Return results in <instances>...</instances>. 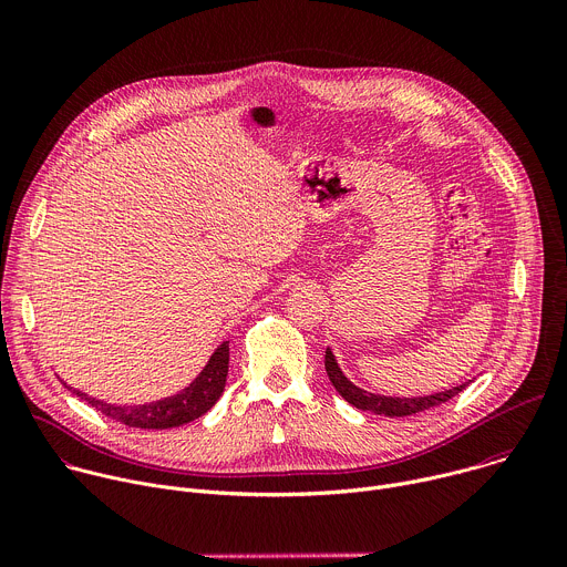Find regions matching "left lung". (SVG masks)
Segmentation results:
<instances>
[{
	"mask_svg": "<svg viewBox=\"0 0 567 567\" xmlns=\"http://www.w3.org/2000/svg\"><path fill=\"white\" fill-rule=\"evenodd\" d=\"M326 370H328V377H330L332 385L337 388V392L348 403H352L354 409L370 411L374 415H385V417H406V415H415V413L429 411L433 406H440V403L453 399L455 394H460L471 383V381H466V383H460V385L449 388L444 392H435V394H426V396H385V394H374V392H368V390L354 385L343 374V370L339 368L337 357H334V352L330 348L326 350Z\"/></svg>",
	"mask_w": 567,
	"mask_h": 567,
	"instance_id": "8db88e82",
	"label": "left lung"
}]
</instances>
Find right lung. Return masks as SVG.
Returning <instances> with one entry per match:
<instances>
[{"label": "right lung", "mask_w": 567, "mask_h": 567, "mask_svg": "<svg viewBox=\"0 0 567 567\" xmlns=\"http://www.w3.org/2000/svg\"><path fill=\"white\" fill-rule=\"evenodd\" d=\"M228 374V341H224L208 359L204 370L193 379L190 385H186L182 392L164 396L158 401L138 403V406H118V403H107L103 399L90 396L80 390H73L71 385H64L73 390L83 401L92 403V409L101 411L105 417L116 420L132 429H175L184 426L204 413H208L217 399L224 392Z\"/></svg>", "instance_id": "add662e5"}]
</instances>
